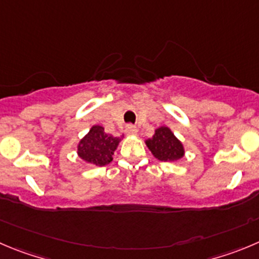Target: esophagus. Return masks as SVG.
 Returning a JSON list of instances; mask_svg holds the SVG:
<instances>
[{
  "mask_svg": "<svg viewBox=\"0 0 259 259\" xmlns=\"http://www.w3.org/2000/svg\"><path fill=\"white\" fill-rule=\"evenodd\" d=\"M125 132H126V134H129V135H134V134H137V133H138V129H137V126H135V125L127 124L126 127H125Z\"/></svg>",
  "mask_w": 259,
  "mask_h": 259,
  "instance_id": "1",
  "label": "esophagus"
}]
</instances>
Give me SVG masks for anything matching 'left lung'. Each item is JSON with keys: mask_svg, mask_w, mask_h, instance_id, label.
<instances>
[{"mask_svg": "<svg viewBox=\"0 0 259 259\" xmlns=\"http://www.w3.org/2000/svg\"><path fill=\"white\" fill-rule=\"evenodd\" d=\"M149 151L156 158L163 162H171L184 156V148L178 138L168 127L161 126L156 130L153 138L146 142Z\"/></svg>", "mask_w": 259, "mask_h": 259, "instance_id": "left-lung-1", "label": "left lung"}]
</instances>
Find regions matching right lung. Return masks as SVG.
Returning a JSON list of instances; mask_svg holds the SVG:
<instances>
[{
    "instance_id": "1",
    "label": "right lung",
    "mask_w": 259,
    "mask_h": 259,
    "mask_svg": "<svg viewBox=\"0 0 259 259\" xmlns=\"http://www.w3.org/2000/svg\"><path fill=\"white\" fill-rule=\"evenodd\" d=\"M120 138L106 134L100 125L92 127L78 146V154L92 166H106L112 161Z\"/></svg>"
}]
</instances>
